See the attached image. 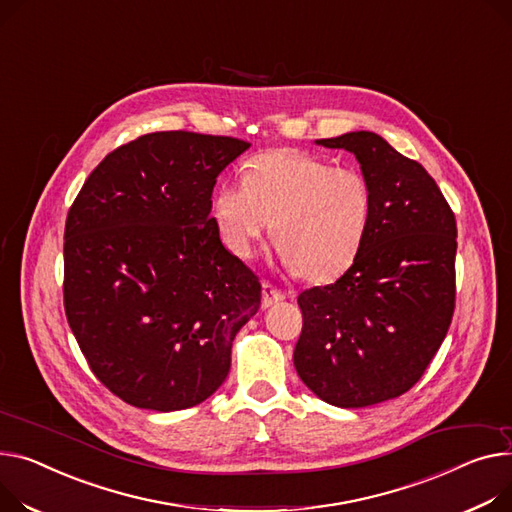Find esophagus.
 <instances>
[{
  "label": "esophagus",
  "instance_id": "1",
  "mask_svg": "<svg viewBox=\"0 0 512 512\" xmlns=\"http://www.w3.org/2000/svg\"><path fill=\"white\" fill-rule=\"evenodd\" d=\"M284 298H286V294L280 288H276L274 284H269V282H263V286H261V306H263V309H267V306L276 304Z\"/></svg>",
  "mask_w": 512,
  "mask_h": 512
}]
</instances>
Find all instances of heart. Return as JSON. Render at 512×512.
I'll return each instance as SVG.
<instances>
[{
    "label": "heart",
    "instance_id": "obj_1",
    "mask_svg": "<svg viewBox=\"0 0 512 512\" xmlns=\"http://www.w3.org/2000/svg\"><path fill=\"white\" fill-rule=\"evenodd\" d=\"M372 195L356 168L294 148L257 154L245 183H222L212 216L224 245L251 255L271 220V238L306 282H329L356 261L370 224Z\"/></svg>",
    "mask_w": 512,
    "mask_h": 512
}]
</instances>
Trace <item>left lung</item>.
Segmentation results:
<instances>
[{
  "label": "left lung",
  "instance_id": "left-lung-1",
  "mask_svg": "<svg viewBox=\"0 0 512 512\" xmlns=\"http://www.w3.org/2000/svg\"><path fill=\"white\" fill-rule=\"evenodd\" d=\"M317 144L358 158L372 212L346 274L298 296L294 366L323 401L366 407L410 391L447 337L457 222L426 168L381 135L352 131Z\"/></svg>",
  "mask_w": 512,
  "mask_h": 512
}]
</instances>
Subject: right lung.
I'll return each instance as SVG.
<instances>
[{
	"instance_id": "add662e5",
	"label": "right lung",
	"mask_w": 512,
	"mask_h": 512,
	"mask_svg": "<svg viewBox=\"0 0 512 512\" xmlns=\"http://www.w3.org/2000/svg\"><path fill=\"white\" fill-rule=\"evenodd\" d=\"M251 144L156 131L105 156L65 220L63 304L94 377L133 407L206 401L232 339L261 304L253 271L220 241L218 175Z\"/></svg>"
}]
</instances>
